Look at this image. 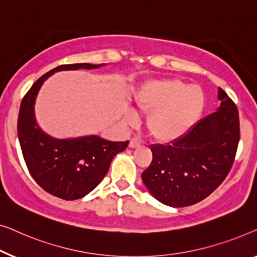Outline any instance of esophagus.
Listing matches in <instances>:
<instances>
[{
	"mask_svg": "<svg viewBox=\"0 0 257 257\" xmlns=\"http://www.w3.org/2000/svg\"><path fill=\"white\" fill-rule=\"evenodd\" d=\"M141 143H142V142H141V141H140L139 139H136V137H135V139L130 140L129 147H130V148H137V147L141 146Z\"/></svg>",
	"mask_w": 257,
	"mask_h": 257,
	"instance_id": "1",
	"label": "esophagus"
}]
</instances>
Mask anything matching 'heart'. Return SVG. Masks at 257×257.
<instances>
[{"label": "heart", "instance_id": "1", "mask_svg": "<svg viewBox=\"0 0 257 257\" xmlns=\"http://www.w3.org/2000/svg\"><path fill=\"white\" fill-rule=\"evenodd\" d=\"M135 104L147 116L150 135L162 142H171L193 127L205 106L200 86L179 79H158L144 84L134 96ZM136 114L127 111L125 121L134 122Z\"/></svg>", "mask_w": 257, "mask_h": 257}]
</instances>
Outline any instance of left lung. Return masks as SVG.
Instances as JSON below:
<instances>
[{
  "label": "left lung",
  "instance_id": "left-lung-1",
  "mask_svg": "<svg viewBox=\"0 0 257 257\" xmlns=\"http://www.w3.org/2000/svg\"><path fill=\"white\" fill-rule=\"evenodd\" d=\"M220 107L201 118L171 144H153V162L142 180L153 197L171 207H186L205 199L230 171L240 123L235 103L219 88Z\"/></svg>",
  "mask_w": 257,
  "mask_h": 257
}]
</instances>
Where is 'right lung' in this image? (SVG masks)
<instances>
[{
	"label": "right lung",
	"instance_id": "1",
	"mask_svg": "<svg viewBox=\"0 0 257 257\" xmlns=\"http://www.w3.org/2000/svg\"><path fill=\"white\" fill-rule=\"evenodd\" d=\"M101 66L103 64L61 65L39 78L22 100L17 134L25 164L36 183L60 199H80L95 189L107 175L113 158L128 147L129 141L111 142L96 135L73 139L50 136L36 120V99L44 81L56 72Z\"/></svg>",
	"mask_w": 257,
	"mask_h": 257
}]
</instances>
